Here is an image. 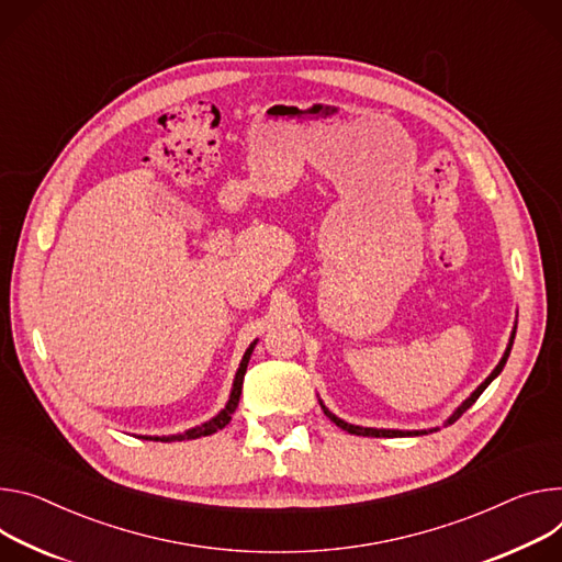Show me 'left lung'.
<instances>
[{"mask_svg":"<svg viewBox=\"0 0 562 562\" xmlns=\"http://www.w3.org/2000/svg\"><path fill=\"white\" fill-rule=\"evenodd\" d=\"M514 338H516V327H514V331H512V338H508V345H506V349H504V356L499 359V363L495 366V370L484 379V383H480V387L457 407V411L446 419V426H450V424H454L459 417H462L469 407L480 398V394L491 385V381L504 370V366H506V359H508V353H512V347H514ZM321 407H323V413L338 426V428H342V430H347L349 435H363V437H419V435H428V430H385V428H363V426H353V424H347V422H342V419H338L334 413H329L327 407L323 405V401H321ZM432 430H437V428H430V432Z\"/></svg>","mask_w":562,"mask_h":562,"instance_id":"1","label":"left lung"}]
</instances>
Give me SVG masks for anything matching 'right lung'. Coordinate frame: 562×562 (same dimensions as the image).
<instances>
[{
	"label": "right lung",
	"instance_id": "1",
	"mask_svg": "<svg viewBox=\"0 0 562 562\" xmlns=\"http://www.w3.org/2000/svg\"><path fill=\"white\" fill-rule=\"evenodd\" d=\"M255 345H258V340H252V342L248 345V349L244 351V356H241V363H239L237 374H235V381H233V390H231L228 403H226V407H224V411H222L220 415H215L211 422L201 424V426H194V428H190V430H186V432H181V435H168V437H147V435H145V437H140V439H155V441H183V439L209 437V435H213V432L222 430V428L231 422L233 413L237 411V403H239V396H241V383H244V374H246V366H248V361H250V353H252Z\"/></svg>",
	"mask_w": 562,
	"mask_h": 562
}]
</instances>
